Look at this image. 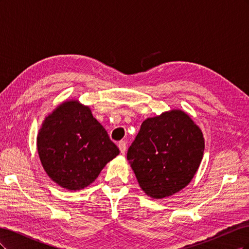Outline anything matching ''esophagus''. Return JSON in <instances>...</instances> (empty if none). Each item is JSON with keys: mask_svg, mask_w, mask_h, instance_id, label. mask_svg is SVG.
Listing matches in <instances>:
<instances>
[{"mask_svg": "<svg viewBox=\"0 0 249 249\" xmlns=\"http://www.w3.org/2000/svg\"><path fill=\"white\" fill-rule=\"evenodd\" d=\"M118 147L120 149V153H122L123 155H124L125 150H126V142L125 141H120L118 143Z\"/></svg>", "mask_w": 249, "mask_h": 249, "instance_id": "obj_1", "label": "esophagus"}]
</instances>
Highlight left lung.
<instances>
[{
	"mask_svg": "<svg viewBox=\"0 0 249 249\" xmlns=\"http://www.w3.org/2000/svg\"><path fill=\"white\" fill-rule=\"evenodd\" d=\"M203 150L200 127L185 111L172 109L142 123L126 157L141 189L162 199L189 185Z\"/></svg>",
	"mask_w": 249,
	"mask_h": 249,
	"instance_id": "8db88e82",
	"label": "left lung"
}]
</instances>
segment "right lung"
Instances as JSON below:
<instances>
[{
    "mask_svg": "<svg viewBox=\"0 0 249 249\" xmlns=\"http://www.w3.org/2000/svg\"><path fill=\"white\" fill-rule=\"evenodd\" d=\"M37 152L53 182L77 191L93 183L119 149L90 108L70 100L44 118L37 134Z\"/></svg>",
    "mask_w": 249,
    "mask_h": 249,
    "instance_id": "right-lung-1",
    "label": "right lung"
}]
</instances>
